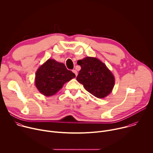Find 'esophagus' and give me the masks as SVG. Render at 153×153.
Segmentation results:
<instances>
[{
  "mask_svg": "<svg viewBox=\"0 0 153 153\" xmlns=\"http://www.w3.org/2000/svg\"><path fill=\"white\" fill-rule=\"evenodd\" d=\"M73 72L75 74L76 76H77V71L76 70H73Z\"/></svg>",
  "mask_w": 153,
  "mask_h": 153,
  "instance_id": "esophagus-1",
  "label": "esophagus"
}]
</instances>
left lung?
Masks as SVG:
<instances>
[{
    "instance_id": "8db88e82",
    "label": "left lung",
    "mask_w": 153,
    "mask_h": 153,
    "mask_svg": "<svg viewBox=\"0 0 153 153\" xmlns=\"http://www.w3.org/2000/svg\"><path fill=\"white\" fill-rule=\"evenodd\" d=\"M81 70L76 77L85 89L97 98L110 94L114 86L113 74L106 65L96 57H86L77 61Z\"/></svg>"
}]
</instances>
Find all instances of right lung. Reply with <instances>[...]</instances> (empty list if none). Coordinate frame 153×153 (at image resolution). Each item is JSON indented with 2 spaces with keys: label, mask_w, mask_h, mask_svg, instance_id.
Masks as SVG:
<instances>
[{
  "label": "right lung",
  "mask_w": 153,
  "mask_h": 153,
  "mask_svg": "<svg viewBox=\"0 0 153 153\" xmlns=\"http://www.w3.org/2000/svg\"><path fill=\"white\" fill-rule=\"evenodd\" d=\"M75 77V74L67 70L63 63L50 59L37 70L35 85L40 93L51 96L59 91L65 83Z\"/></svg>",
  "instance_id": "right-lung-1"
}]
</instances>
